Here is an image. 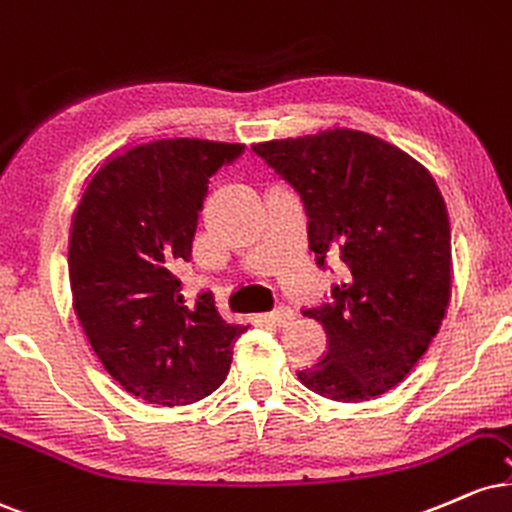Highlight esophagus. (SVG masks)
I'll use <instances>...</instances> for the list:
<instances>
[{
  "label": "esophagus",
  "instance_id": "34e87169",
  "mask_svg": "<svg viewBox=\"0 0 512 512\" xmlns=\"http://www.w3.org/2000/svg\"><path fill=\"white\" fill-rule=\"evenodd\" d=\"M294 316H297L294 314V309H290V306H285V304H278L273 311H270V318H273V323H278V326L290 323Z\"/></svg>",
  "mask_w": 512,
  "mask_h": 512
}]
</instances>
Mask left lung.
<instances>
[{"label": "left lung", "instance_id": "1", "mask_svg": "<svg viewBox=\"0 0 512 512\" xmlns=\"http://www.w3.org/2000/svg\"><path fill=\"white\" fill-rule=\"evenodd\" d=\"M302 201L309 249L326 270L338 249L345 280L306 309L328 352L299 371L338 402L378 398L410 374L436 338L450 297V227L431 174L381 138L335 129L254 146Z\"/></svg>", "mask_w": 512, "mask_h": 512}]
</instances>
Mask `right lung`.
<instances>
[{
  "mask_svg": "<svg viewBox=\"0 0 512 512\" xmlns=\"http://www.w3.org/2000/svg\"><path fill=\"white\" fill-rule=\"evenodd\" d=\"M239 143L165 138L107 162L90 179L71 225L69 280L90 347L126 393L191 405L225 381L242 326L213 294H182L208 184L242 158Z\"/></svg>",
  "mask_w": 512,
  "mask_h": 512,
  "instance_id": "add662e5",
  "label": "right lung"
}]
</instances>
